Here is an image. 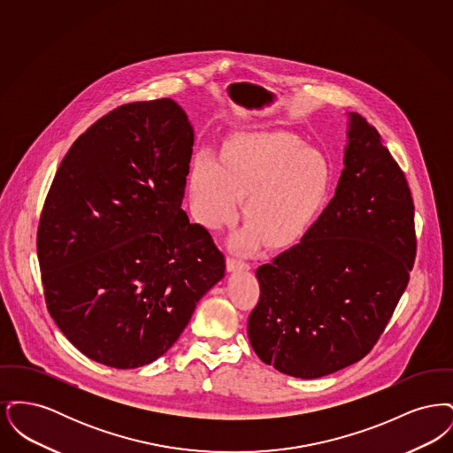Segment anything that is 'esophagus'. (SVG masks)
Listing matches in <instances>:
<instances>
[{"mask_svg":"<svg viewBox=\"0 0 453 453\" xmlns=\"http://www.w3.org/2000/svg\"><path fill=\"white\" fill-rule=\"evenodd\" d=\"M236 270H250V265L236 257H229L227 258V272H236Z\"/></svg>","mask_w":453,"mask_h":453,"instance_id":"esophagus-1","label":"esophagus"}]
</instances>
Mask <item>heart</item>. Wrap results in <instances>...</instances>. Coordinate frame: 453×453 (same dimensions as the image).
Returning a JSON list of instances; mask_svg holds the SVG:
<instances>
[{"label":"heart","instance_id":"obj_1","mask_svg":"<svg viewBox=\"0 0 453 453\" xmlns=\"http://www.w3.org/2000/svg\"><path fill=\"white\" fill-rule=\"evenodd\" d=\"M331 172L323 152L303 146L285 130H261L231 137L220 161L212 152L196 154L190 181V207L195 220L217 233L237 217L248 224L233 244L255 251L265 241L281 250L301 242L323 211Z\"/></svg>","mask_w":453,"mask_h":453}]
</instances>
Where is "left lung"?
<instances>
[{
	"mask_svg": "<svg viewBox=\"0 0 453 453\" xmlns=\"http://www.w3.org/2000/svg\"><path fill=\"white\" fill-rule=\"evenodd\" d=\"M349 115L345 170L299 244L257 270L248 319L255 353L281 373L318 379L362 360L379 342L416 258L406 176L373 126Z\"/></svg>",
	"mask_w": 453,
	"mask_h": 453,
	"instance_id": "1",
	"label": "left lung"
}]
</instances>
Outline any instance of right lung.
Returning <instances> with one entry per match:
<instances>
[{"mask_svg": "<svg viewBox=\"0 0 453 453\" xmlns=\"http://www.w3.org/2000/svg\"><path fill=\"white\" fill-rule=\"evenodd\" d=\"M194 146L172 98L108 111L67 151L43 203L37 257L49 314L88 358L165 355L226 259L181 209Z\"/></svg>", "mask_w": 453, "mask_h": 453, "instance_id": "right-lung-1", "label": "right lung"}]
</instances>
